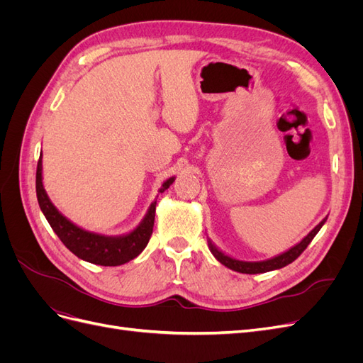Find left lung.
Returning <instances> with one entry per match:
<instances>
[{"mask_svg":"<svg viewBox=\"0 0 363 363\" xmlns=\"http://www.w3.org/2000/svg\"><path fill=\"white\" fill-rule=\"evenodd\" d=\"M327 221V216L323 219V221L318 224L312 232L307 235L306 238H303L298 244L294 245L292 248H289L288 251L281 252V255L279 256H274L271 259H267V260H259V262H245V260H239V259H235V257H230L228 255H225V252H223L221 250H219L211 239L207 240V245H208V250H211L212 255L215 256V259L218 262H221L224 267L233 269L236 272H242V274H262V272H268V271H274V269H280L283 267L289 265V263H292L296 257H298L301 252L307 248V245H309L312 242V239L316 236V233L320 232L321 227L324 225V223Z\"/></svg>","mask_w":363,"mask_h":363,"instance_id":"1","label":"left lung"}]
</instances>
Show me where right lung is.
<instances>
[{
  "mask_svg": "<svg viewBox=\"0 0 363 363\" xmlns=\"http://www.w3.org/2000/svg\"><path fill=\"white\" fill-rule=\"evenodd\" d=\"M174 180L175 177H171L167 182H163L159 194L167 191L174 183ZM36 195L42 213L45 215L48 224L54 230V233L59 236L63 245L71 252H74L79 259L89 263H95V265L118 267L133 260L147 247L150 236L152 233V227H155L157 200L150 204L148 211L144 219L139 223V225L125 235L107 236L87 232V230L75 225L67 216H63L57 211V207L51 203L45 188H43L42 155L39 156L36 171Z\"/></svg>",
  "mask_w": 363,
  "mask_h": 363,
  "instance_id": "1",
  "label": "right lung"
}]
</instances>
